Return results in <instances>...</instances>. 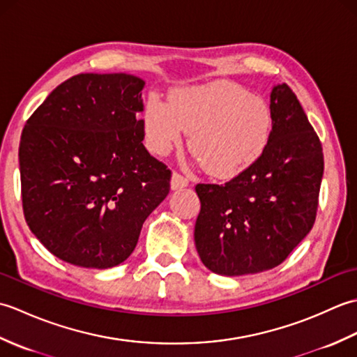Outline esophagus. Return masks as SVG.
<instances>
[{
  "label": "esophagus",
  "mask_w": 357,
  "mask_h": 357,
  "mask_svg": "<svg viewBox=\"0 0 357 357\" xmlns=\"http://www.w3.org/2000/svg\"><path fill=\"white\" fill-rule=\"evenodd\" d=\"M172 188L173 190H178V188H184L188 185V179L184 176V174H181L178 172H174L172 174Z\"/></svg>",
  "instance_id": "34e87169"
}]
</instances>
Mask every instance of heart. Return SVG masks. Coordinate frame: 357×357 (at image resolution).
<instances>
[{"label": "heart", "mask_w": 357, "mask_h": 357, "mask_svg": "<svg viewBox=\"0 0 357 357\" xmlns=\"http://www.w3.org/2000/svg\"><path fill=\"white\" fill-rule=\"evenodd\" d=\"M149 149L167 155L190 132L188 147L204 169L229 178L252 165L270 139L273 118L261 96L230 81L176 90L170 105L158 98L142 116Z\"/></svg>", "instance_id": "obj_1"}]
</instances>
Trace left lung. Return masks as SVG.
<instances>
[{
    "mask_svg": "<svg viewBox=\"0 0 357 357\" xmlns=\"http://www.w3.org/2000/svg\"><path fill=\"white\" fill-rule=\"evenodd\" d=\"M267 147L225 184H198L195 244L208 270L253 275L282 264L313 229L324 174L319 136L287 84L273 89Z\"/></svg>",
    "mask_w": 357,
    "mask_h": 357,
    "instance_id": "1",
    "label": "left lung"
}]
</instances>
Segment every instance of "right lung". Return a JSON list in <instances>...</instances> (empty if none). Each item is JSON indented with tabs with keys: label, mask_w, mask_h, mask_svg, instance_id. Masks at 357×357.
<instances>
[{
	"label": "right lung",
	"mask_w": 357,
	"mask_h": 357,
	"mask_svg": "<svg viewBox=\"0 0 357 357\" xmlns=\"http://www.w3.org/2000/svg\"><path fill=\"white\" fill-rule=\"evenodd\" d=\"M144 84L127 73L75 75L22 128V211L59 259L86 268L124 262L170 192V169L142 144Z\"/></svg>",
	"instance_id": "right-lung-1"
}]
</instances>
